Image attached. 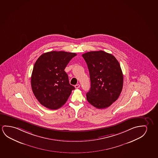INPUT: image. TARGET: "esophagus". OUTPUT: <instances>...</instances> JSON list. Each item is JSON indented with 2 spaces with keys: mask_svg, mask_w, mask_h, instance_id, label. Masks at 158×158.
<instances>
[{
  "mask_svg": "<svg viewBox=\"0 0 158 158\" xmlns=\"http://www.w3.org/2000/svg\"><path fill=\"white\" fill-rule=\"evenodd\" d=\"M75 88H76V89H78V88H79L80 87V85H79V84L75 85Z\"/></svg>",
  "mask_w": 158,
  "mask_h": 158,
  "instance_id": "34e87169",
  "label": "esophagus"
}]
</instances>
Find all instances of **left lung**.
<instances>
[{
	"mask_svg": "<svg viewBox=\"0 0 158 158\" xmlns=\"http://www.w3.org/2000/svg\"><path fill=\"white\" fill-rule=\"evenodd\" d=\"M82 57L87 64L91 82L87 100L96 108H107L117 100L122 90L120 64L112 54L103 51L87 52Z\"/></svg>",
	"mask_w": 158,
	"mask_h": 158,
	"instance_id": "obj_1",
	"label": "left lung"
}]
</instances>
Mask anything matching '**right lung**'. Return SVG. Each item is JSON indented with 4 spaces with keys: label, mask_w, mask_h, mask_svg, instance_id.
<instances>
[{
    "label": "right lung",
    "mask_w": 158,
    "mask_h": 158,
    "mask_svg": "<svg viewBox=\"0 0 158 158\" xmlns=\"http://www.w3.org/2000/svg\"><path fill=\"white\" fill-rule=\"evenodd\" d=\"M75 53L51 51L40 56L31 76L33 93L45 107L57 110L65 104L75 87L69 83L64 71Z\"/></svg>",
    "instance_id": "right-lung-1"
}]
</instances>
